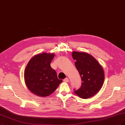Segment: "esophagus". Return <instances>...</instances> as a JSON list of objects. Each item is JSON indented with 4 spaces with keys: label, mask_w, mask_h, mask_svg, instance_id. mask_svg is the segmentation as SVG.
<instances>
[{
    "label": "esophagus",
    "mask_w": 125,
    "mask_h": 125,
    "mask_svg": "<svg viewBox=\"0 0 125 125\" xmlns=\"http://www.w3.org/2000/svg\"><path fill=\"white\" fill-rule=\"evenodd\" d=\"M63 81L65 82H68L69 81V79H68V78H65V79L63 80Z\"/></svg>",
    "instance_id": "esophagus-1"
}]
</instances>
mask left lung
<instances>
[{"mask_svg":"<svg viewBox=\"0 0 125 125\" xmlns=\"http://www.w3.org/2000/svg\"><path fill=\"white\" fill-rule=\"evenodd\" d=\"M72 57L76 60L75 66L82 81L80 88L75 93L82 99L92 97L102 87L104 73L103 68L92 55L85 53L73 52Z\"/></svg>","mask_w":125,"mask_h":125,"instance_id":"1","label":"left lung"}]
</instances>
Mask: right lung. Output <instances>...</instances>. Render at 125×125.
Instances as JSON below:
<instances>
[{
  "label": "right lung",
  "mask_w": 125,
  "mask_h": 125,
  "mask_svg": "<svg viewBox=\"0 0 125 125\" xmlns=\"http://www.w3.org/2000/svg\"><path fill=\"white\" fill-rule=\"evenodd\" d=\"M54 57V53L39 54L32 57L27 64L24 72L25 83L34 94L47 97L54 92L62 82L50 66Z\"/></svg>",
  "instance_id": "obj_1"
}]
</instances>
